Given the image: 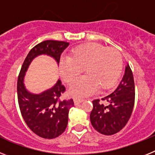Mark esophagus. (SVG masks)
I'll use <instances>...</instances> for the list:
<instances>
[{"mask_svg":"<svg viewBox=\"0 0 155 155\" xmlns=\"http://www.w3.org/2000/svg\"><path fill=\"white\" fill-rule=\"evenodd\" d=\"M73 101H74V104H75L76 105H77V104H79L84 101V100H83V99H81V98H74Z\"/></svg>","mask_w":155,"mask_h":155,"instance_id":"1","label":"esophagus"}]
</instances>
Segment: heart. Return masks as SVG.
<instances>
[{"mask_svg":"<svg viewBox=\"0 0 155 155\" xmlns=\"http://www.w3.org/2000/svg\"><path fill=\"white\" fill-rule=\"evenodd\" d=\"M123 58L121 52L97 43L79 45L71 51L68 58L60 62L62 79L71 83L83 72L86 76L70 86L69 93L76 97L91 95L99 89L105 91L114 87L122 72Z\"/></svg>","mask_w":155,"mask_h":155,"instance_id":"b5f03b06","label":"heart"}]
</instances>
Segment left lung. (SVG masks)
Returning a JSON list of instances; mask_svg holds the SVG:
<instances>
[{"label":"left lung","instance_id":"1","mask_svg":"<svg viewBox=\"0 0 155 155\" xmlns=\"http://www.w3.org/2000/svg\"><path fill=\"white\" fill-rule=\"evenodd\" d=\"M101 100L93 101V110L90 115L91 124L104 135L117 134L130 119L135 101L134 76L129 64L116 90Z\"/></svg>","mask_w":155,"mask_h":155}]
</instances>
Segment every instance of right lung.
<instances>
[{
    "label": "right lung",
    "mask_w": 155,
    "mask_h": 155,
    "mask_svg": "<svg viewBox=\"0 0 155 155\" xmlns=\"http://www.w3.org/2000/svg\"><path fill=\"white\" fill-rule=\"evenodd\" d=\"M68 45V43L57 40H45L36 45L25 58L18 78L17 94L22 118L34 134L45 139H54L64 133L68 112L74 106L73 100H61L65 87L60 79L40 94L29 92L24 84L25 72L33 59L41 54L53 58L58 64L61 53Z\"/></svg>",
    "instance_id": "1"
}]
</instances>
